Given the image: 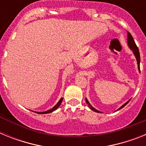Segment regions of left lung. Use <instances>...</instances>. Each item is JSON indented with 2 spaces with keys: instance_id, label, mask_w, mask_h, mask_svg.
<instances>
[{
  "instance_id": "8db88e82",
  "label": "left lung",
  "mask_w": 146,
  "mask_h": 146,
  "mask_svg": "<svg viewBox=\"0 0 146 146\" xmlns=\"http://www.w3.org/2000/svg\"><path fill=\"white\" fill-rule=\"evenodd\" d=\"M127 42H128L129 46V47H130V48H131V50H132V51H133L134 54H135V57H136L137 61V64H138V69H140V52H139V49H138V47H137V45H136V44H135V41H134L133 37H132V36H131V33H130L129 32H128V38H127ZM130 100H131V99H130ZM130 100H129V101L127 102H126L124 104H123V105H122V106H121V108H120L118 110L121 109V108H123L124 106H126V104H128ZM86 103H87V104H88V105L89 108H91V109L92 110H94V111L96 112V113H100V112H99V110H96V109H95V108H93V107L91 106V104H90V103L88 102V100L86 99Z\"/></svg>"
}]
</instances>
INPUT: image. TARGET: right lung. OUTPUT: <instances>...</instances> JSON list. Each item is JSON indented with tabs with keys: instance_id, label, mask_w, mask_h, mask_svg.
I'll return each mask as SVG.
<instances>
[{
	"instance_id": "1",
	"label": "right lung",
	"mask_w": 146,
	"mask_h": 146,
	"mask_svg": "<svg viewBox=\"0 0 146 146\" xmlns=\"http://www.w3.org/2000/svg\"><path fill=\"white\" fill-rule=\"evenodd\" d=\"M62 101H63V98H61V99H60V100H59L58 102L57 103V104H56V105H55V106L54 107V108H52V109L49 110H47V111H45V112H36V113H38V114H44V113H52V112H53L54 110H55L57 109V108H58L59 106H60V104H61V102H62Z\"/></svg>"
}]
</instances>
